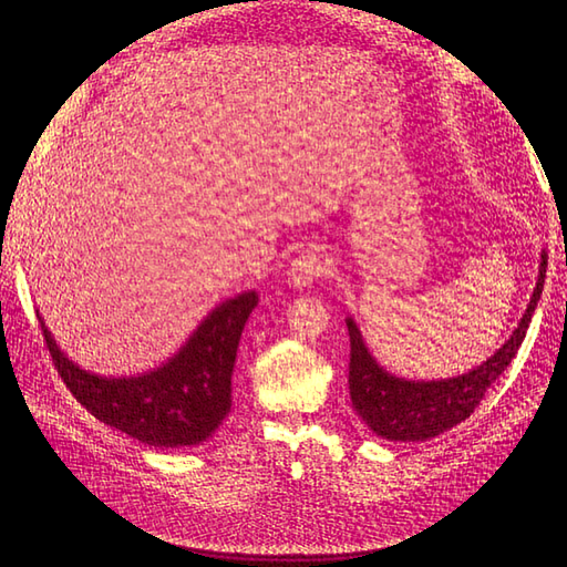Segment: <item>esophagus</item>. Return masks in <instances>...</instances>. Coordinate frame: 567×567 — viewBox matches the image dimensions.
<instances>
[{
  "instance_id": "obj_1",
  "label": "esophagus",
  "mask_w": 567,
  "mask_h": 567,
  "mask_svg": "<svg viewBox=\"0 0 567 567\" xmlns=\"http://www.w3.org/2000/svg\"><path fill=\"white\" fill-rule=\"evenodd\" d=\"M287 275H290L292 287H311L319 277L327 275V260H323L317 248H305L299 250V256L292 260Z\"/></svg>"
}]
</instances>
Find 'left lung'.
<instances>
[{"mask_svg":"<svg viewBox=\"0 0 567 567\" xmlns=\"http://www.w3.org/2000/svg\"><path fill=\"white\" fill-rule=\"evenodd\" d=\"M548 252H540L538 280L534 287L519 327L514 329L499 351L489 355L483 365L449 380H404L384 370L370 355L363 333L348 317L346 327L351 336V365H348V390L358 416L372 433L388 441H429L439 433L461 424L483 400L492 382H497L512 358L519 351L536 305L544 292Z\"/></svg>","mask_w":567,"mask_h":567,"instance_id":"1","label":"left lung"}]
</instances>
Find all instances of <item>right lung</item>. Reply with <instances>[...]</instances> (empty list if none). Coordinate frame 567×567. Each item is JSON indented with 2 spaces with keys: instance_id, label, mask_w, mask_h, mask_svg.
Listing matches in <instances>:
<instances>
[{
  "instance_id": "1",
  "label": "right lung",
  "mask_w": 567,
  "mask_h": 567,
  "mask_svg": "<svg viewBox=\"0 0 567 567\" xmlns=\"http://www.w3.org/2000/svg\"><path fill=\"white\" fill-rule=\"evenodd\" d=\"M256 290L240 292L209 311L179 351L136 378H102L60 351L41 321L58 375L92 416L155 449H179L207 441L231 412L236 351Z\"/></svg>"
}]
</instances>
